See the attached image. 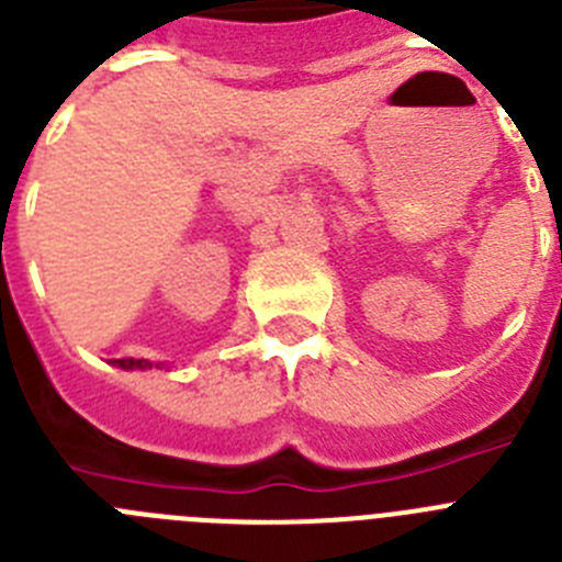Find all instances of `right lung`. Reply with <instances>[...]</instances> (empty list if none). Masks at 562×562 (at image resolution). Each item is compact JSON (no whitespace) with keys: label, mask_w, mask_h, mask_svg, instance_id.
Instances as JSON below:
<instances>
[{"label":"right lung","mask_w":562,"mask_h":562,"mask_svg":"<svg viewBox=\"0 0 562 562\" xmlns=\"http://www.w3.org/2000/svg\"><path fill=\"white\" fill-rule=\"evenodd\" d=\"M114 366H121V369H151V362L148 360H132V357H126V360H112Z\"/></svg>","instance_id":"obj_1"}]
</instances>
